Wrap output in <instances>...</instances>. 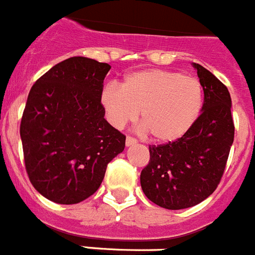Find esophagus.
I'll list each match as a JSON object with an SVG mask.
<instances>
[{
    "mask_svg": "<svg viewBox=\"0 0 255 255\" xmlns=\"http://www.w3.org/2000/svg\"><path fill=\"white\" fill-rule=\"evenodd\" d=\"M134 143H137V140L136 138H133V137L128 136L127 138H126V145L127 146H132V145H134Z\"/></svg>",
    "mask_w": 255,
    "mask_h": 255,
    "instance_id": "34e87169",
    "label": "esophagus"
}]
</instances>
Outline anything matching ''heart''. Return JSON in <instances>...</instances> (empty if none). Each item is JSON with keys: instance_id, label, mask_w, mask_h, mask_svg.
Listing matches in <instances>:
<instances>
[{"instance_id": "1", "label": "heart", "mask_w": 255, "mask_h": 255, "mask_svg": "<svg viewBox=\"0 0 255 255\" xmlns=\"http://www.w3.org/2000/svg\"><path fill=\"white\" fill-rule=\"evenodd\" d=\"M203 87L196 78L178 72L146 69L127 75L122 88L110 83L101 94L106 117L114 127L140 122L156 142H176L200 114Z\"/></svg>"}]
</instances>
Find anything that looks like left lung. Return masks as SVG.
I'll use <instances>...</instances> for the list:
<instances>
[{
  "label": "left lung",
  "instance_id": "obj_1",
  "mask_svg": "<svg viewBox=\"0 0 255 255\" xmlns=\"http://www.w3.org/2000/svg\"><path fill=\"white\" fill-rule=\"evenodd\" d=\"M192 65L204 91L201 114L181 140L149 146V164L140 176L143 194L165 209L194 207L213 194L234 142L229 90L204 66Z\"/></svg>",
  "mask_w": 255,
  "mask_h": 255
}]
</instances>
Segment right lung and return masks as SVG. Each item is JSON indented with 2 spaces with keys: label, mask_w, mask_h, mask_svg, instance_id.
Masks as SVG:
<instances>
[{
  "label": "right lung",
  "mask_w": 255,
  "mask_h": 255,
  "mask_svg": "<svg viewBox=\"0 0 255 255\" xmlns=\"http://www.w3.org/2000/svg\"><path fill=\"white\" fill-rule=\"evenodd\" d=\"M112 66L69 57L37 79L20 123L24 163L34 189L57 204H77L100 187L126 136L110 126L101 104Z\"/></svg>",
  "instance_id": "obj_1"
}]
</instances>
